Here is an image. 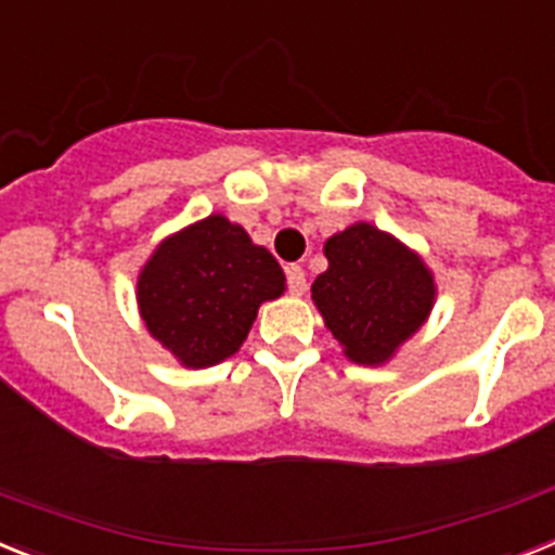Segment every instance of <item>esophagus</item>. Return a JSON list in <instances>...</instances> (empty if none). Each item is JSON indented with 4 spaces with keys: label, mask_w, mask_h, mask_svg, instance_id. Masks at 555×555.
<instances>
[{
    "label": "esophagus",
    "mask_w": 555,
    "mask_h": 555,
    "mask_svg": "<svg viewBox=\"0 0 555 555\" xmlns=\"http://www.w3.org/2000/svg\"><path fill=\"white\" fill-rule=\"evenodd\" d=\"M287 287H291L293 296H301V293L307 291V276L298 264H291V268H287Z\"/></svg>",
    "instance_id": "1"
}]
</instances>
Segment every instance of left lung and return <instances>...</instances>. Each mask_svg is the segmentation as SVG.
<instances>
[{
  "mask_svg": "<svg viewBox=\"0 0 555 555\" xmlns=\"http://www.w3.org/2000/svg\"><path fill=\"white\" fill-rule=\"evenodd\" d=\"M330 259L312 301L351 363L383 365L427 321L436 301L430 268L397 237L354 223L324 245Z\"/></svg>",
  "mask_w": 555,
  "mask_h": 555,
  "instance_id": "8db88e82",
  "label": "left lung"
}]
</instances>
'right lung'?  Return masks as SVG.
I'll list each match as a JSON object with an SVG mask.
<instances>
[{
	"mask_svg": "<svg viewBox=\"0 0 555 555\" xmlns=\"http://www.w3.org/2000/svg\"><path fill=\"white\" fill-rule=\"evenodd\" d=\"M284 293L273 254L223 215L162 240L137 282L142 321L186 369L223 363L243 346L262 301Z\"/></svg>",
	"mask_w": 555,
	"mask_h": 555,
	"instance_id": "1",
	"label": "right lung"
}]
</instances>
